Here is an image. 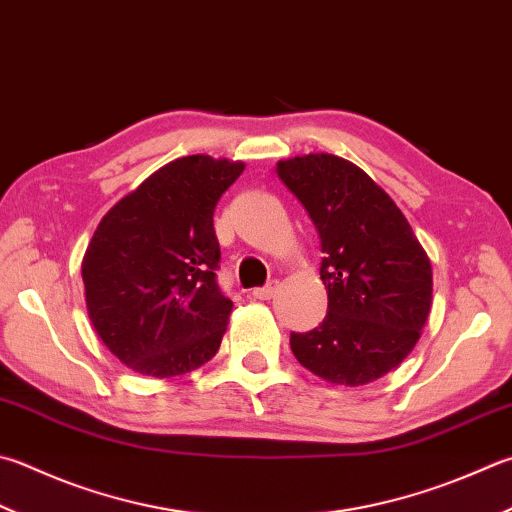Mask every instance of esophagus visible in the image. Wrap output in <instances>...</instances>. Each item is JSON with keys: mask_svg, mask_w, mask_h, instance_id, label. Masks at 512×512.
<instances>
[{"mask_svg": "<svg viewBox=\"0 0 512 512\" xmlns=\"http://www.w3.org/2000/svg\"><path fill=\"white\" fill-rule=\"evenodd\" d=\"M276 292H278V281H269L265 287H256L252 296L258 298V301H269Z\"/></svg>", "mask_w": 512, "mask_h": 512, "instance_id": "1", "label": "esophagus"}]
</instances>
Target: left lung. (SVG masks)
Masks as SVG:
<instances>
[{"label": "left lung", "mask_w": 512, "mask_h": 512, "mask_svg": "<svg viewBox=\"0 0 512 512\" xmlns=\"http://www.w3.org/2000/svg\"><path fill=\"white\" fill-rule=\"evenodd\" d=\"M321 238L327 314L292 332L298 363L339 385H365L406 359L432 303V267L394 200L352 162L310 153L276 165Z\"/></svg>", "instance_id": "left-lung-1"}]
</instances>
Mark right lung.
<instances>
[{
  "mask_svg": "<svg viewBox=\"0 0 512 512\" xmlns=\"http://www.w3.org/2000/svg\"><path fill=\"white\" fill-rule=\"evenodd\" d=\"M243 162L187 156L124 196L82 260L102 343L138 374L169 379L218 352L234 303L220 292L214 209Z\"/></svg>",
  "mask_w": 512,
  "mask_h": 512,
  "instance_id": "1",
  "label": "right lung"
}]
</instances>
